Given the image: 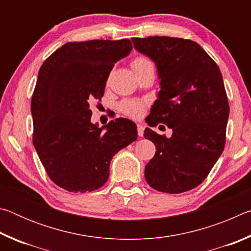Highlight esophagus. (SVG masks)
Returning a JSON list of instances; mask_svg holds the SVG:
<instances>
[{"mask_svg":"<svg viewBox=\"0 0 251 251\" xmlns=\"http://www.w3.org/2000/svg\"><path fill=\"white\" fill-rule=\"evenodd\" d=\"M137 134L138 136H141V137L144 134V126L142 124H137Z\"/></svg>","mask_w":251,"mask_h":251,"instance_id":"34e87169","label":"esophagus"}]
</instances>
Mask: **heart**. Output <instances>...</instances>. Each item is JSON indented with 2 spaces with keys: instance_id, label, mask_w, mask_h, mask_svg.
Returning <instances> with one entry per match:
<instances>
[{
  "instance_id": "b5f03b06",
  "label": "heart",
  "mask_w": 251,
  "mask_h": 251,
  "mask_svg": "<svg viewBox=\"0 0 251 251\" xmlns=\"http://www.w3.org/2000/svg\"><path fill=\"white\" fill-rule=\"evenodd\" d=\"M130 66L133 71L136 73H139L144 70L148 69V67H154L152 63L150 58L146 56H136L130 63ZM146 109V101L138 99H130V100H124L120 104V110L124 114V115L128 116L130 118H141Z\"/></svg>"
}]
</instances>
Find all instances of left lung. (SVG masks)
<instances>
[{
	"label": "left lung",
	"mask_w": 251,
	"mask_h": 251,
	"mask_svg": "<svg viewBox=\"0 0 251 251\" xmlns=\"http://www.w3.org/2000/svg\"><path fill=\"white\" fill-rule=\"evenodd\" d=\"M135 49L156 63L161 90L147 124L173 129L172 137L150 128L156 146L145 167L151 188L180 194L205 180L224 151L229 104L218 65L196 42L180 37H133Z\"/></svg>",
	"instance_id": "obj_1"
}]
</instances>
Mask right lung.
<instances>
[{"label": "right lung", "instance_id": "right-lung-1", "mask_svg": "<svg viewBox=\"0 0 251 251\" xmlns=\"http://www.w3.org/2000/svg\"><path fill=\"white\" fill-rule=\"evenodd\" d=\"M133 49L128 39L69 42L45 59L34 88L33 145L54 184L94 192L108 179L113 156L137 138L135 123H91L90 105L101 100L110 71Z\"/></svg>", "mask_w": 251, "mask_h": 251}]
</instances>
